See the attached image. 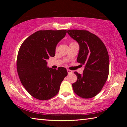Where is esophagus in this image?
I'll list each match as a JSON object with an SVG mask.
<instances>
[{"mask_svg": "<svg viewBox=\"0 0 127 127\" xmlns=\"http://www.w3.org/2000/svg\"><path fill=\"white\" fill-rule=\"evenodd\" d=\"M67 72H68V74H71L72 73V70H69V69H67Z\"/></svg>", "mask_w": 127, "mask_h": 127, "instance_id": "esophagus-1", "label": "esophagus"}]
</instances>
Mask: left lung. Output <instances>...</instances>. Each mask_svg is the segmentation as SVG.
Here are the masks:
<instances>
[{
  "label": "left lung",
  "mask_w": 127,
  "mask_h": 127,
  "mask_svg": "<svg viewBox=\"0 0 127 127\" xmlns=\"http://www.w3.org/2000/svg\"><path fill=\"white\" fill-rule=\"evenodd\" d=\"M67 32L79 44L77 62L85 65L82 74L74 72L77 80L72 84L73 91L81 97L92 98L101 91L108 77L106 48L100 38L86 30H69Z\"/></svg>",
  "instance_id": "obj_1"
}]
</instances>
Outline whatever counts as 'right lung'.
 Instances as JSON below:
<instances>
[{"mask_svg":"<svg viewBox=\"0 0 127 127\" xmlns=\"http://www.w3.org/2000/svg\"><path fill=\"white\" fill-rule=\"evenodd\" d=\"M66 30H40L26 39L19 50L17 69L20 81L27 91L40 100L50 99L59 91L66 68L58 69L47 66V60L55 55L58 43Z\"/></svg>","mask_w":127,"mask_h":127,"instance_id":"add662e5","label":"right lung"}]
</instances>
